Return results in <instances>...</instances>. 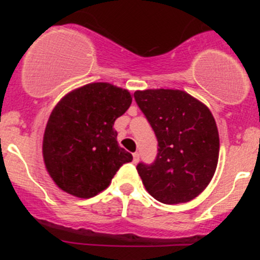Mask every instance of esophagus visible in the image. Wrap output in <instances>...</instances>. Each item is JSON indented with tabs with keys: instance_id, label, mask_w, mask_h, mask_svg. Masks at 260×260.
Instances as JSON below:
<instances>
[{
	"instance_id": "obj_1",
	"label": "esophagus",
	"mask_w": 260,
	"mask_h": 260,
	"mask_svg": "<svg viewBox=\"0 0 260 260\" xmlns=\"http://www.w3.org/2000/svg\"><path fill=\"white\" fill-rule=\"evenodd\" d=\"M133 161L134 164H137L139 161V153H134L133 154Z\"/></svg>"
}]
</instances>
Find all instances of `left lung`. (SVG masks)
<instances>
[{
    "mask_svg": "<svg viewBox=\"0 0 260 260\" xmlns=\"http://www.w3.org/2000/svg\"><path fill=\"white\" fill-rule=\"evenodd\" d=\"M134 99L157 138L151 165L137 166L145 189L164 204L187 203L210 183L217 166L219 131L207 105L178 89H147Z\"/></svg>",
    "mask_w": 260,
    "mask_h": 260,
    "instance_id": "1",
    "label": "left lung"
}]
</instances>
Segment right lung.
<instances>
[{"label":"right lung","mask_w":260,"mask_h":260,"mask_svg":"<svg viewBox=\"0 0 260 260\" xmlns=\"http://www.w3.org/2000/svg\"><path fill=\"white\" fill-rule=\"evenodd\" d=\"M132 104L127 89L89 83L53 107L43 139L46 171L59 189L88 199L106 189L118 169L133 160L117 143L113 123Z\"/></svg>","instance_id":"obj_1"}]
</instances>
